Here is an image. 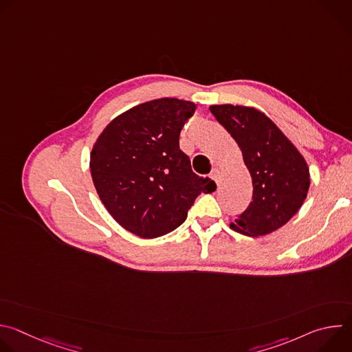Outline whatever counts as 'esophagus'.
I'll return each mask as SVG.
<instances>
[{
	"instance_id": "obj_1",
	"label": "esophagus",
	"mask_w": 352,
	"mask_h": 352,
	"mask_svg": "<svg viewBox=\"0 0 352 352\" xmlns=\"http://www.w3.org/2000/svg\"><path fill=\"white\" fill-rule=\"evenodd\" d=\"M210 177H212L217 184H220V179H221V171H220L219 168H214V170L212 171Z\"/></svg>"
}]
</instances>
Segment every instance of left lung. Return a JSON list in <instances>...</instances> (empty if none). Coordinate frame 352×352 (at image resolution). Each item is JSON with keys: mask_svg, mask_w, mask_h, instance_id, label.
Segmentation results:
<instances>
[{"mask_svg": "<svg viewBox=\"0 0 352 352\" xmlns=\"http://www.w3.org/2000/svg\"><path fill=\"white\" fill-rule=\"evenodd\" d=\"M209 109L239 146L252 178V202L230 227L248 236L278 230L307 199L311 184L307 160L265 113L234 104Z\"/></svg>", "mask_w": 352, "mask_h": 352, "instance_id": "obj_1", "label": "left lung"}]
</instances>
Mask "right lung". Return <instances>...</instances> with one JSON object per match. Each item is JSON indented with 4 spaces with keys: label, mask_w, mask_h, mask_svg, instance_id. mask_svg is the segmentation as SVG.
<instances>
[{
    "label": "right lung",
    "mask_w": 352,
    "mask_h": 352,
    "mask_svg": "<svg viewBox=\"0 0 352 352\" xmlns=\"http://www.w3.org/2000/svg\"><path fill=\"white\" fill-rule=\"evenodd\" d=\"M196 104L163 97L116 117L96 139L90 174L113 219L140 238L179 227L195 199L214 182L192 171L179 148V132Z\"/></svg>",
    "instance_id": "right-lung-1"
}]
</instances>
